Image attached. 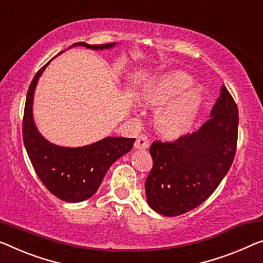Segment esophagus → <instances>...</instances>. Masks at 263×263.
Returning a JSON list of instances; mask_svg holds the SVG:
<instances>
[{"label": "esophagus", "instance_id": "obj_1", "mask_svg": "<svg viewBox=\"0 0 263 263\" xmlns=\"http://www.w3.org/2000/svg\"><path fill=\"white\" fill-rule=\"evenodd\" d=\"M150 146V142H148L147 137L145 135H140L137 138L136 143H135V147L136 148H140V150H144V148H147Z\"/></svg>", "mask_w": 263, "mask_h": 263}]
</instances>
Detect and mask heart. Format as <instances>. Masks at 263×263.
I'll return each mask as SVG.
<instances>
[{"instance_id":"1","label":"heart","mask_w":263,"mask_h":263,"mask_svg":"<svg viewBox=\"0 0 263 263\" xmlns=\"http://www.w3.org/2000/svg\"><path fill=\"white\" fill-rule=\"evenodd\" d=\"M183 70H171L159 77L143 94L148 105H160L155 123L164 136L175 137L193 127L201 112L204 96L201 87Z\"/></svg>"}]
</instances>
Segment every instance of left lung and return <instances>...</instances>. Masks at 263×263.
I'll list each match as a JSON object with an SVG mask.
<instances>
[{
	"label": "left lung",
	"instance_id": "left-lung-1",
	"mask_svg": "<svg viewBox=\"0 0 263 263\" xmlns=\"http://www.w3.org/2000/svg\"><path fill=\"white\" fill-rule=\"evenodd\" d=\"M198 131L150 147L154 166L145 182L146 201L156 213L178 216L201 205L232 166L237 143L238 109L224 85Z\"/></svg>",
	"mask_w": 263,
	"mask_h": 263
}]
</instances>
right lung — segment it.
Masks as SVG:
<instances>
[{
    "instance_id": "right-lung-1",
    "label": "right lung",
    "mask_w": 263,
    "mask_h": 263,
    "mask_svg": "<svg viewBox=\"0 0 263 263\" xmlns=\"http://www.w3.org/2000/svg\"><path fill=\"white\" fill-rule=\"evenodd\" d=\"M74 46L101 50L112 48L116 44L87 45L78 42L69 48ZM48 64L35 74L27 93L22 125L23 144L35 172L47 189L62 201L78 203L97 193L109 166L131 151L136 138L106 137L81 147L59 146L44 138L34 123L33 100L39 78Z\"/></svg>"
}]
</instances>
